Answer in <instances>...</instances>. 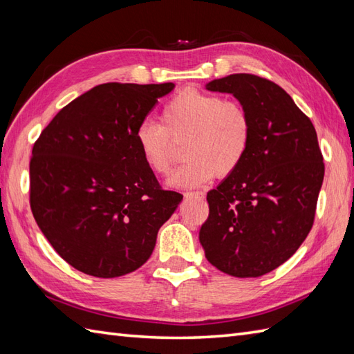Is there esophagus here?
<instances>
[{
    "label": "esophagus",
    "instance_id": "obj_1",
    "mask_svg": "<svg viewBox=\"0 0 354 354\" xmlns=\"http://www.w3.org/2000/svg\"><path fill=\"white\" fill-rule=\"evenodd\" d=\"M204 198L205 193L204 192H187L185 193V198Z\"/></svg>",
    "mask_w": 354,
    "mask_h": 354
}]
</instances>
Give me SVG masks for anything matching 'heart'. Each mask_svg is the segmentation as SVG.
<instances>
[{
  "label": "heart",
  "instance_id": "b5f03b06",
  "mask_svg": "<svg viewBox=\"0 0 354 354\" xmlns=\"http://www.w3.org/2000/svg\"><path fill=\"white\" fill-rule=\"evenodd\" d=\"M252 123L243 104L189 88L165 103L161 124L145 120L135 132L142 160L158 175H169L175 155L170 138L189 140L187 161L169 179L176 189H190L213 176L234 173L248 155Z\"/></svg>",
  "mask_w": 354,
  "mask_h": 354
}]
</instances>
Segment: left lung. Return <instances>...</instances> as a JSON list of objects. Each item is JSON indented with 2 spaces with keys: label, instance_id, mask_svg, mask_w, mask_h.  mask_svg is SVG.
<instances>
[{
  "label": "left lung",
  "instance_id": "1",
  "mask_svg": "<svg viewBox=\"0 0 354 354\" xmlns=\"http://www.w3.org/2000/svg\"><path fill=\"white\" fill-rule=\"evenodd\" d=\"M205 88L234 95L251 117L252 135L240 167L207 194L199 242L222 272L265 275L295 254L313 225L324 179L317 131L270 80L231 74Z\"/></svg>",
  "mask_w": 354,
  "mask_h": 354
}]
</instances>
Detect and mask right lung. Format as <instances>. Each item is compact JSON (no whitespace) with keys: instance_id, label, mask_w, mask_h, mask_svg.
Masks as SVG:
<instances>
[{"instance_id":"right-lung-1","label":"right lung","mask_w":354,"mask_h":354,"mask_svg":"<svg viewBox=\"0 0 354 354\" xmlns=\"http://www.w3.org/2000/svg\"><path fill=\"white\" fill-rule=\"evenodd\" d=\"M167 84H103L57 112L35 142L30 207L61 257L88 275L133 272L183 194L162 190L135 141Z\"/></svg>"}]
</instances>
